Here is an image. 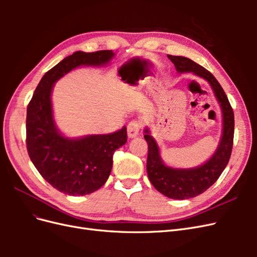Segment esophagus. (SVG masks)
I'll return each instance as SVG.
<instances>
[{
    "label": "esophagus",
    "mask_w": 257,
    "mask_h": 257,
    "mask_svg": "<svg viewBox=\"0 0 257 257\" xmlns=\"http://www.w3.org/2000/svg\"><path fill=\"white\" fill-rule=\"evenodd\" d=\"M139 130H141V122L136 120L131 121L127 125V136L130 138H134L138 136Z\"/></svg>",
    "instance_id": "obj_1"
}]
</instances>
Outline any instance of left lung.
Returning a JSON list of instances; mask_svg holds the SVG:
<instances>
[{
	"label": "left lung",
	"instance_id": "obj_1",
	"mask_svg": "<svg viewBox=\"0 0 257 257\" xmlns=\"http://www.w3.org/2000/svg\"><path fill=\"white\" fill-rule=\"evenodd\" d=\"M167 57L179 74L193 73L210 84L222 112V134L219 145L211 158L204 164L193 168H175L166 165L162 160L160 147L152 137L149 127L145 128L144 137L148 144L147 173L150 182L166 197L189 199L207 191L228 164L234 139V111L221 84L211 73L189 58L169 54Z\"/></svg>",
	"mask_w": 257,
	"mask_h": 257
}]
</instances>
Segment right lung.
<instances>
[{
	"label": "right lung",
	"mask_w": 257,
	"mask_h": 257,
	"mask_svg": "<svg viewBox=\"0 0 257 257\" xmlns=\"http://www.w3.org/2000/svg\"><path fill=\"white\" fill-rule=\"evenodd\" d=\"M112 50L76 51L46 73L27 109V148L38 173L54 189L83 196L103 186L112 168V155L127 141L126 127L109 134L67 137L58 128L52 90L64 75L81 66L100 67L114 58Z\"/></svg>",
	"instance_id": "add662e5"
}]
</instances>
